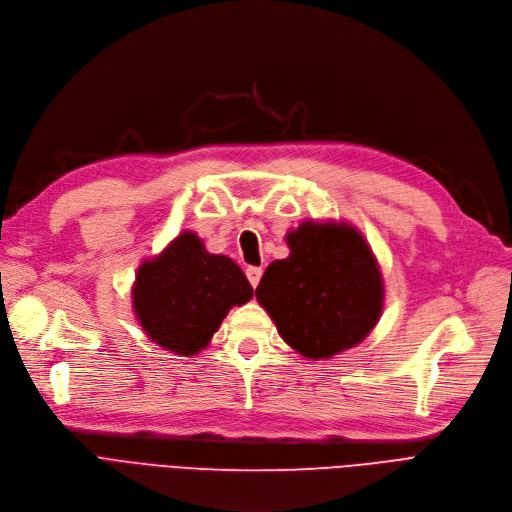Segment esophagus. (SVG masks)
I'll use <instances>...</instances> for the list:
<instances>
[{
  "label": "esophagus",
  "mask_w": 512,
  "mask_h": 512,
  "mask_svg": "<svg viewBox=\"0 0 512 512\" xmlns=\"http://www.w3.org/2000/svg\"><path fill=\"white\" fill-rule=\"evenodd\" d=\"M246 275H248V279H250L252 287L256 289V285L260 283V277H262V269H260V266H248V269H246Z\"/></svg>",
  "instance_id": "34e87169"
}]
</instances>
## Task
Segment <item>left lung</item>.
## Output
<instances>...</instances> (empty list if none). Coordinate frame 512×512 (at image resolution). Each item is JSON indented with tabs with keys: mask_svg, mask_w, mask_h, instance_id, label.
<instances>
[{
	"mask_svg": "<svg viewBox=\"0 0 512 512\" xmlns=\"http://www.w3.org/2000/svg\"><path fill=\"white\" fill-rule=\"evenodd\" d=\"M289 256L256 287L287 346L321 360L354 348L383 312V275L364 235L346 221H304L285 235Z\"/></svg>",
	"mask_w": 512,
	"mask_h": 512,
	"instance_id": "8db88e82",
	"label": "left lung"
}]
</instances>
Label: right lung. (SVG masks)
<instances>
[{"instance_id":"right-lung-1","label":"right lung","mask_w":512,"mask_h":512,"mask_svg":"<svg viewBox=\"0 0 512 512\" xmlns=\"http://www.w3.org/2000/svg\"><path fill=\"white\" fill-rule=\"evenodd\" d=\"M254 289L239 266L210 254L204 241L183 231L135 275V319L154 344L179 356L204 350L233 306L250 302Z\"/></svg>"}]
</instances>
